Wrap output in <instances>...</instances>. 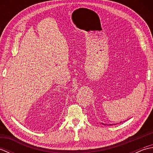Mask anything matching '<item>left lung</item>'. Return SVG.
Returning <instances> with one entry per match:
<instances>
[{
    "label": "left lung",
    "instance_id": "8db88e82",
    "mask_svg": "<svg viewBox=\"0 0 153 153\" xmlns=\"http://www.w3.org/2000/svg\"><path fill=\"white\" fill-rule=\"evenodd\" d=\"M102 124H103V123H102Z\"/></svg>",
    "mask_w": 153,
    "mask_h": 153
}]
</instances>
